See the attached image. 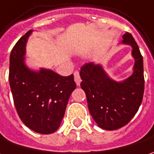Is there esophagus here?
I'll use <instances>...</instances> for the list:
<instances>
[{
  "instance_id": "1",
  "label": "esophagus",
  "mask_w": 154,
  "mask_h": 154,
  "mask_svg": "<svg viewBox=\"0 0 154 154\" xmlns=\"http://www.w3.org/2000/svg\"><path fill=\"white\" fill-rule=\"evenodd\" d=\"M74 80H75V82H76L77 86H80V83H81L82 80L78 72H74Z\"/></svg>"
}]
</instances>
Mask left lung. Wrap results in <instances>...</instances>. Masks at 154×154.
<instances>
[{
  "label": "left lung",
  "instance_id": "8db88e82",
  "mask_svg": "<svg viewBox=\"0 0 154 154\" xmlns=\"http://www.w3.org/2000/svg\"><path fill=\"white\" fill-rule=\"evenodd\" d=\"M121 44L131 47L134 65L131 75L122 81L109 76L102 64L89 62L81 68V88L87 96L91 116L100 128L114 131L125 125L137 112L144 92L143 60L129 33Z\"/></svg>",
  "mask_w": 154,
  "mask_h": 154
}]
</instances>
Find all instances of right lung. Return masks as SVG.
Listing matches in <instances>:
<instances>
[{
    "instance_id": "obj_1",
    "label": "right lung",
    "mask_w": 154,
    "mask_h": 154,
    "mask_svg": "<svg viewBox=\"0 0 154 154\" xmlns=\"http://www.w3.org/2000/svg\"><path fill=\"white\" fill-rule=\"evenodd\" d=\"M33 32H27L11 50L9 82L16 109L24 125L37 133L51 134L60 125L76 83L72 74L61 77L51 69L28 66L26 45Z\"/></svg>"
}]
</instances>
